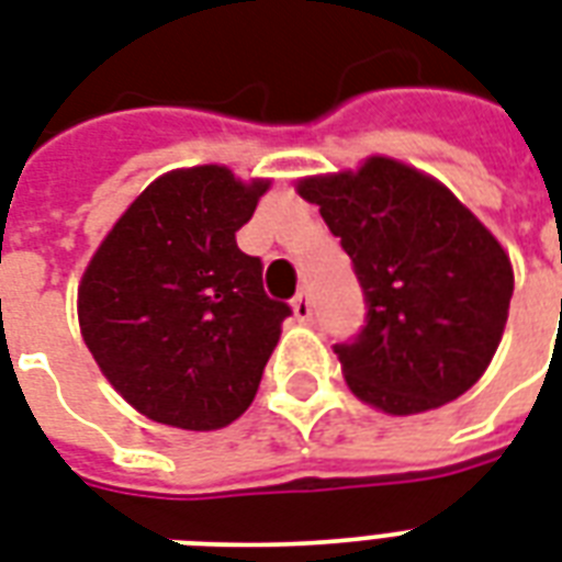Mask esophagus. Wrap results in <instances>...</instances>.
<instances>
[{
  "label": "esophagus",
  "mask_w": 562,
  "mask_h": 562,
  "mask_svg": "<svg viewBox=\"0 0 562 562\" xmlns=\"http://www.w3.org/2000/svg\"><path fill=\"white\" fill-rule=\"evenodd\" d=\"M291 306H294V318L297 321H312V294L306 289L300 291L297 297L291 300Z\"/></svg>",
  "instance_id": "34e87169"
}]
</instances>
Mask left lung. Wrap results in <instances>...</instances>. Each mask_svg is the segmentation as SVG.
<instances>
[{
	"mask_svg": "<svg viewBox=\"0 0 562 562\" xmlns=\"http://www.w3.org/2000/svg\"><path fill=\"white\" fill-rule=\"evenodd\" d=\"M353 262L366 324L333 345L350 392L389 415L427 413L481 380L513 297L507 252L436 179L392 158L303 179Z\"/></svg>",
	"mask_w": 562,
	"mask_h": 562,
	"instance_id": "left-lung-1",
	"label": "left lung"
}]
</instances>
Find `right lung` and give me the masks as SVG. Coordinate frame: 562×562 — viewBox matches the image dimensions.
Returning <instances> with one entry per match:
<instances>
[{"instance_id":"right-lung-1","label":"right lung","mask_w":562,"mask_h":562,"mask_svg":"<svg viewBox=\"0 0 562 562\" xmlns=\"http://www.w3.org/2000/svg\"><path fill=\"white\" fill-rule=\"evenodd\" d=\"M268 182L217 165L173 170L128 205L79 285V327L138 413L217 430L252 404L289 303L265 294L262 259L235 233Z\"/></svg>"}]
</instances>
